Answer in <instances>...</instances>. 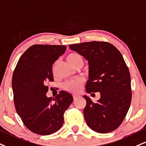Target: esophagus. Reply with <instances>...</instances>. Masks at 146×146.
Here are the masks:
<instances>
[{
	"label": "esophagus",
	"instance_id": "esophagus-1",
	"mask_svg": "<svg viewBox=\"0 0 146 146\" xmlns=\"http://www.w3.org/2000/svg\"><path fill=\"white\" fill-rule=\"evenodd\" d=\"M80 95H78V94H73V99H76L77 98H78Z\"/></svg>",
	"mask_w": 146,
	"mask_h": 146
}]
</instances>
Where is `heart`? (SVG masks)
<instances>
[{
    "mask_svg": "<svg viewBox=\"0 0 146 146\" xmlns=\"http://www.w3.org/2000/svg\"><path fill=\"white\" fill-rule=\"evenodd\" d=\"M66 60L72 66H74L77 62L80 60H82V57L80 54L77 53H71L69 54L66 57ZM56 68V62L54 63L52 66V71L53 73H55ZM82 79H77L75 80L68 81L64 84V88L66 90L70 91L72 92H78L80 90L81 86H82Z\"/></svg>",
    "mask_w": 146,
    "mask_h": 146,
    "instance_id": "obj_1",
    "label": "heart"
}]
</instances>
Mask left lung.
Instances as JSON below:
<instances>
[{
    "label": "left lung",
    "mask_w": 146,
    "mask_h": 146,
    "mask_svg": "<svg viewBox=\"0 0 146 146\" xmlns=\"http://www.w3.org/2000/svg\"><path fill=\"white\" fill-rule=\"evenodd\" d=\"M69 47L88 61L86 92H99L101 94L95 103L84 96L86 100L84 110L86 122L97 133L111 132L122 124L132 97L131 76L123 57L108 42H86L70 45Z\"/></svg>",
    "instance_id": "1"
}]
</instances>
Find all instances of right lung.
Instances as JSON below:
<instances>
[{
    "mask_svg": "<svg viewBox=\"0 0 146 146\" xmlns=\"http://www.w3.org/2000/svg\"><path fill=\"white\" fill-rule=\"evenodd\" d=\"M65 45H34L22 54L12 78L13 100L17 114L32 132L52 134L62 127L64 113L73 96L60 91L53 99L47 97V82H53L52 65L66 51Z\"/></svg>",
    "mask_w": 146,
    "mask_h": 146,
    "instance_id": "add662e5",
    "label": "right lung"
}]
</instances>
